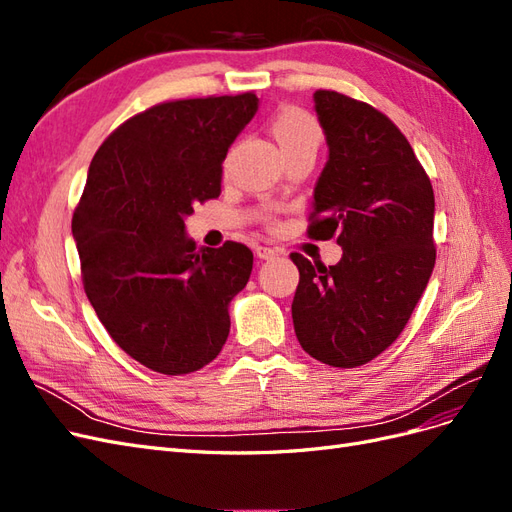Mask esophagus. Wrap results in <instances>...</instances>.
<instances>
[{"label": "esophagus", "mask_w": 512, "mask_h": 512, "mask_svg": "<svg viewBox=\"0 0 512 512\" xmlns=\"http://www.w3.org/2000/svg\"><path fill=\"white\" fill-rule=\"evenodd\" d=\"M254 252L260 260H271L277 256V250H273V247H267V245H256Z\"/></svg>", "instance_id": "1"}]
</instances>
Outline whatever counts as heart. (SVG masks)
<instances>
[{
    "label": "heart",
    "instance_id": "obj_1",
    "mask_svg": "<svg viewBox=\"0 0 512 512\" xmlns=\"http://www.w3.org/2000/svg\"><path fill=\"white\" fill-rule=\"evenodd\" d=\"M271 130L277 145H280L282 153H292L297 149H305V147H314L318 149L320 145V126L316 123V119L305 113L303 108L297 106H284L280 111L275 113Z\"/></svg>",
    "mask_w": 512,
    "mask_h": 512
}]
</instances>
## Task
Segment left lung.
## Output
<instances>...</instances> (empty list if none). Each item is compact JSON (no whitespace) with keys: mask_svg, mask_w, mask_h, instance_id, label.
<instances>
[{"mask_svg":"<svg viewBox=\"0 0 512 512\" xmlns=\"http://www.w3.org/2000/svg\"><path fill=\"white\" fill-rule=\"evenodd\" d=\"M329 160L314 188L309 237H337L333 267L290 254L301 348L333 367L376 359L404 331L436 265L431 181L408 138L367 102L314 94Z\"/></svg>","mask_w":512,"mask_h":512,"instance_id":"obj_1","label":"left lung"}]
</instances>
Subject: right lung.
<instances>
[{"label": "right lung", "instance_id": "right-lung-1", "mask_svg": "<svg viewBox=\"0 0 512 512\" xmlns=\"http://www.w3.org/2000/svg\"><path fill=\"white\" fill-rule=\"evenodd\" d=\"M256 111L252 91L162 102L91 160L72 218L87 299L115 344L158 374H190L220 354L228 305L250 280V247L196 250L185 218L220 196L228 147Z\"/></svg>", "mask_w": 512, "mask_h": 512}]
</instances>
